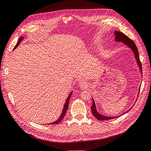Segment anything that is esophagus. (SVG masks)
Listing matches in <instances>:
<instances>
[{"label": "esophagus", "mask_w": 151, "mask_h": 151, "mask_svg": "<svg viewBox=\"0 0 151 151\" xmlns=\"http://www.w3.org/2000/svg\"><path fill=\"white\" fill-rule=\"evenodd\" d=\"M79 86L82 88H88V84L86 81H81L79 83Z\"/></svg>", "instance_id": "esophagus-1"}]
</instances>
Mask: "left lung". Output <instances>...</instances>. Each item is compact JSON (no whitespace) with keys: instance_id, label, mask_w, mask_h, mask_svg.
Returning a JSON list of instances; mask_svg holds the SVG:
<instances>
[{"instance_id":"8db88e82","label":"left lung","mask_w":151,"mask_h":151,"mask_svg":"<svg viewBox=\"0 0 151 151\" xmlns=\"http://www.w3.org/2000/svg\"><path fill=\"white\" fill-rule=\"evenodd\" d=\"M115 40L116 42H122L124 44H125L126 45H127L128 47H130L134 53L135 57L136 58V60L137 61V63L139 64V66L140 67V71L142 72V63L140 62V58H139V52H138V49L137 47H136V45L135 44V43L134 42V41L131 40L130 38H129L128 36H127L125 34H123L122 32L120 31H115ZM91 111H92V114L94 116V117H96L97 118L98 120H111V119H113L115 118H117V117H109V116H103L101 115L100 114H99L96 109V106H95V103L94 100L93 99V104L92 106H91ZM132 109V108H130Z\"/></svg>"}]
</instances>
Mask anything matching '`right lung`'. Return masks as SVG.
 Masks as SVG:
<instances>
[{"label":"right lung","mask_w":151,"mask_h":151,"mask_svg":"<svg viewBox=\"0 0 151 151\" xmlns=\"http://www.w3.org/2000/svg\"><path fill=\"white\" fill-rule=\"evenodd\" d=\"M23 38H24L23 37H21L20 38H19V40H18V41H17V43L16 45L15 46V47L14 48V49H15V48L18 46V45H19V44L21 43V41H22V40H23ZM71 94H72V93L69 94V96H68V97L67 98V100H66L65 103V104H64V106H63V111H62V114H61L60 116L59 117V118H58V119L57 121L54 122H53V123H50V124H51V125H52V124H58V123H60V122L63 120V118H64V116H65V113H66V111H67V108H68V102H69V100H70V96H71ZM50 124H48V125H50Z\"/></svg>","instance_id":"1"}]
</instances>
